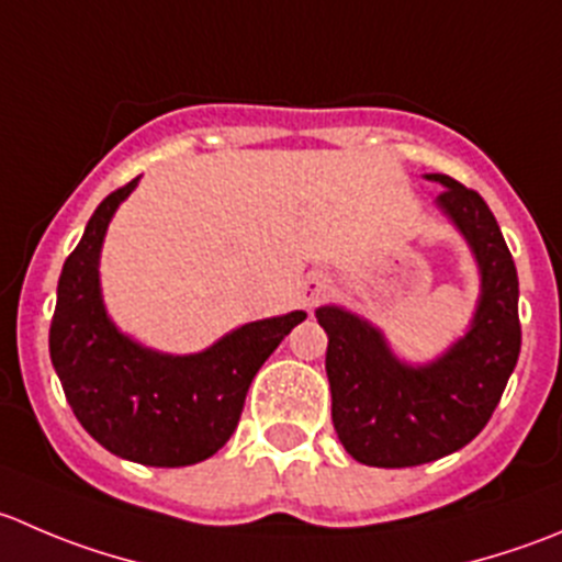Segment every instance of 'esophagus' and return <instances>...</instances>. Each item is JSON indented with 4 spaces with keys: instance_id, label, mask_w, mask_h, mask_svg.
I'll use <instances>...</instances> for the list:
<instances>
[{
    "instance_id": "obj_1",
    "label": "esophagus",
    "mask_w": 562,
    "mask_h": 562,
    "mask_svg": "<svg viewBox=\"0 0 562 562\" xmlns=\"http://www.w3.org/2000/svg\"><path fill=\"white\" fill-rule=\"evenodd\" d=\"M326 288H329V280H326L324 274H318V271H313V274H307V280L302 282V302L307 304V307H313V304H318L321 299L326 296Z\"/></svg>"
}]
</instances>
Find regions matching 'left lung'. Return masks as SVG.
<instances>
[{"mask_svg":"<svg viewBox=\"0 0 562 562\" xmlns=\"http://www.w3.org/2000/svg\"><path fill=\"white\" fill-rule=\"evenodd\" d=\"M437 203L475 252L483 296L472 329L426 368L401 364L384 337L340 307H321L329 335L326 375L331 423L348 456L368 467L401 470L437 461L486 428L521 348L519 277L486 200L450 176Z\"/></svg>","mask_w":562,"mask_h":562,"instance_id":"left-lung-1","label":"left lung"}]
</instances>
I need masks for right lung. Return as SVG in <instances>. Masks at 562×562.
Segmentation results:
<instances>
[{"instance_id": "add662e5", "label": "right lung", "mask_w": 562, "mask_h": 562, "mask_svg": "<svg viewBox=\"0 0 562 562\" xmlns=\"http://www.w3.org/2000/svg\"><path fill=\"white\" fill-rule=\"evenodd\" d=\"M134 187L136 178L98 205L65 260L48 351L76 419L98 445L145 467H189L233 437L255 373L307 313L255 321L192 357L148 351L120 335L103 313L98 255Z\"/></svg>"}]
</instances>
